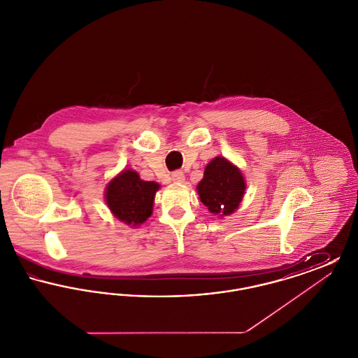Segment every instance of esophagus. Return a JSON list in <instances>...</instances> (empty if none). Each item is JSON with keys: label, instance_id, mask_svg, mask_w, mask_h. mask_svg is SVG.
Segmentation results:
<instances>
[{"label": "esophagus", "instance_id": "1", "mask_svg": "<svg viewBox=\"0 0 358 358\" xmlns=\"http://www.w3.org/2000/svg\"><path fill=\"white\" fill-rule=\"evenodd\" d=\"M171 181L176 184H182L185 181V176L182 171H174L171 174Z\"/></svg>", "mask_w": 358, "mask_h": 358}]
</instances>
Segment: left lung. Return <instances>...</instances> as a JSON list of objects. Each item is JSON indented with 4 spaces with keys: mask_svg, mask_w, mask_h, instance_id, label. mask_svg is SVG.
Segmentation results:
<instances>
[{
    "mask_svg": "<svg viewBox=\"0 0 358 358\" xmlns=\"http://www.w3.org/2000/svg\"><path fill=\"white\" fill-rule=\"evenodd\" d=\"M245 192V181L232 162L224 157L213 158L205 166L204 177L197 185V193L208 210L216 216L232 215Z\"/></svg>",
    "mask_w": 358,
    "mask_h": 358,
    "instance_id": "left-lung-1",
    "label": "left lung"
}]
</instances>
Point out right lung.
Returning a JSON list of instances; mask_svg holds the SVG:
<instances>
[{
  "instance_id": "obj_1",
  "label": "right lung",
  "mask_w": 358,
  "mask_h": 358,
  "mask_svg": "<svg viewBox=\"0 0 358 358\" xmlns=\"http://www.w3.org/2000/svg\"><path fill=\"white\" fill-rule=\"evenodd\" d=\"M159 185L143 181L136 171L127 169L114 177L106 187V203L120 222L138 227L153 213L154 197Z\"/></svg>"
}]
</instances>
